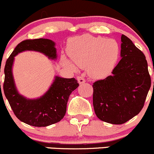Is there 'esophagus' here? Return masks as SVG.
Segmentation results:
<instances>
[{"instance_id":"esophagus-1","label":"esophagus","mask_w":154,"mask_h":154,"mask_svg":"<svg viewBox=\"0 0 154 154\" xmlns=\"http://www.w3.org/2000/svg\"><path fill=\"white\" fill-rule=\"evenodd\" d=\"M77 80H78V82H79V85L83 84L84 82H85V79L84 77H80V76L77 77Z\"/></svg>"}]
</instances>
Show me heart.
Wrapping results in <instances>:
<instances>
[{
	"label": "heart",
	"instance_id": "b5f03b06",
	"mask_svg": "<svg viewBox=\"0 0 154 154\" xmlns=\"http://www.w3.org/2000/svg\"><path fill=\"white\" fill-rule=\"evenodd\" d=\"M71 60L63 56L61 62L72 70L87 66L93 78H101L112 71L119 57V48L114 39L82 35L70 39L67 45Z\"/></svg>",
	"mask_w": 154,
	"mask_h": 154
}]
</instances>
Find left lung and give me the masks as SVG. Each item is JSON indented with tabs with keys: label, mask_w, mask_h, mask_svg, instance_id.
<instances>
[{
	"label": "left lung",
	"mask_w": 154,
	"mask_h": 154,
	"mask_svg": "<svg viewBox=\"0 0 154 154\" xmlns=\"http://www.w3.org/2000/svg\"><path fill=\"white\" fill-rule=\"evenodd\" d=\"M121 43L122 59L112 75L93 85L95 114L114 125H122L137 115L151 88L146 56L125 35H122Z\"/></svg>",
	"instance_id": "left-lung-1"
}]
</instances>
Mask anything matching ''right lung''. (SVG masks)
Listing matches in <instances>:
<instances>
[{"instance_id":"1","label":"right lung","mask_w":154,"mask_h":154,"mask_svg":"<svg viewBox=\"0 0 154 154\" xmlns=\"http://www.w3.org/2000/svg\"><path fill=\"white\" fill-rule=\"evenodd\" d=\"M55 45V42L49 39L24 40L15 48L5 65L3 91L6 98L16 116L31 126L46 127L61 121L66 114L69 97L79 83L75 78L55 76L54 82L43 95L34 99L26 98L19 93L14 79L12 68L14 57L23 51H32L41 53L49 59L56 60Z\"/></svg>"}]
</instances>
